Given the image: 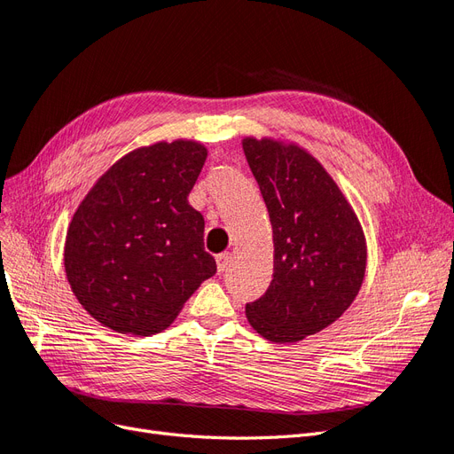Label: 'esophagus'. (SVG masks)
Listing matches in <instances>:
<instances>
[{"label": "esophagus", "mask_w": 454, "mask_h": 454, "mask_svg": "<svg viewBox=\"0 0 454 454\" xmlns=\"http://www.w3.org/2000/svg\"><path fill=\"white\" fill-rule=\"evenodd\" d=\"M232 261V255L231 254H220L215 257V262H217V272H225L229 269V264Z\"/></svg>", "instance_id": "34e87169"}]
</instances>
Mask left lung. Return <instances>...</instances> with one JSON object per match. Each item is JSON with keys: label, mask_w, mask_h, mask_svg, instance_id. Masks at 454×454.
Returning <instances> with one entry per match:
<instances>
[{"label": "left lung", "mask_w": 454, "mask_h": 454, "mask_svg": "<svg viewBox=\"0 0 454 454\" xmlns=\"http://www.w3.org/2000/svg\"><path fill=\"white\" fill-rule=\"evenodd\" d=\"M272 223L274 274L246 317L262 338L296 343L343 316L366 274V237L348 197L306 148L244 137Z\"/></svg>", "instance_id": "1"}]
</instances>
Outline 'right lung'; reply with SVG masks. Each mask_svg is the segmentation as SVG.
<instances>
[{"label": "right lung", "mask_w": 454, "mask_h": 454, "mask_svg": "<svg viewBox=\"0 0 454 454\" xmlns=\"http://www.w3.org/2000/svg\"><path fill=\"white\" fill-rule=\"evenodd\" d=\"M207 155V146L190 138L135 148L73 214L67 281L88 314L114 333L165 331L215 274L205 252V217L187 200Z\"/></svg>", "instance_id": "1"}]
</instances>
